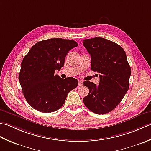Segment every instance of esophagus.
I'll return each instance as SVG.
<instances>
[{
	"label": "esophagus",
	"mask_w": 151,
	"mask_h": 151,
	"mask_svg": "<svg viewBox=\"0 0 151 151\" xmlns=\"http://www.w3.org/2000/svg\"><path fill=\"white\" fill-rule=\"evenodd\" d=\"M83 85V81H78V86H82Z\"/></svg>",
	"instance_id": "1"
}]
</instances>
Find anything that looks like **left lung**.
<instances>
[{
    "instance_id": "left-lung-1",
    "label": "left lung",
    "mask_w": 151,
    "mask_h": 151,
    "mask_svg": "<svg viewBox=\"0 0 151 151\" xmlns=\"http://www.w3.org/2000/svg\"><path fill=\"white\" fill-rule=\"evenodd\" d=\"M83 45L91 55V70L100 73L98 85L84 82L89 94L83 101L95 114L109 113L120 103L129 88L131 69L126 53L118 44L102 37L84 40Z\"/></svg>"
}]
</instances>
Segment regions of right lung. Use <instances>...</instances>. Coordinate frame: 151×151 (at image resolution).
<instances>
[{
  "label": "right lung",
  "mask_w": 151,
  "mask_h": 151,
  "mask_svg": "<svg viewBox=\"0 0 151 151\" xmlns=\"http://www.w3.org/2000/svg\"><path fill=\"white\" fill-rule=\"evenodd\" d=\"M77 46L74 40L49 39L35 44L24 57L19 81L25 99L35 110L43 113L58 110L77 87L75 78L63 79L54 73L63 67L69 51Z\"/></svg>",
  "instance_id": "1"
}]
</instances>
